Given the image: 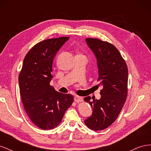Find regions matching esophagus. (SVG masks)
<instances>
[{
	"mask_svg": "<svg viewBox=\"0 0 151 151\" xmlns=\"http://www.w3.org/2000/svg\"><path fill=\"white\" fill-rule=\"evenodd\" d=\"M74 101L76 103L82 102L83 101V98L81 96H76L74 97Z\"/></svg>",
	"mask_w": 151,
	"mask_h": 151,
	"instance_id": "1",
	"label": "esophagus"
}]
</instances>
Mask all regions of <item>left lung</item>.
Segmentation results:
<instances>
[{
    "instance_id": "1",
    "label": "left lung",
    "mask_w": 151,
    "mask_h": 151,
    "mask_svg": "<svg viewBox=\"0 0 151 151\" xmlns=\"http://www.w3.org/2000/svg\"><path fill=\"white\" fill-rule=\"evenodd\" d=\"M86 42L97 59L99 86L103 89L99 99L90 96L84 100L92 107L91 116L84 120L93 130H103L115 122L124 105L128 93V68L124 59L113 45L98 38Z\"/></svg>"
}]
</instances>
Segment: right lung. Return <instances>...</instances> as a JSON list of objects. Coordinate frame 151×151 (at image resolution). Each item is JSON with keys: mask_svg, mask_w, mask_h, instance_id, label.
<instances>
[{"mask_svg": "<svg viewBox=\"0 0 151 151\" xmlns=\"http://www.w3.org/2000/svg\"><path fill=\"white\" fill-rule=\"evenodd\" d=\"M69 37L48 39L36 44L26 54L19 75L20 94L24 110L35 125L50 130L62 122L74 101L50 85L53 59Z\"/></svg>", "mask_w": 151, "mask_h": 151, "instance_id": "obj_1", "label": "right lung"}]
</instances>
